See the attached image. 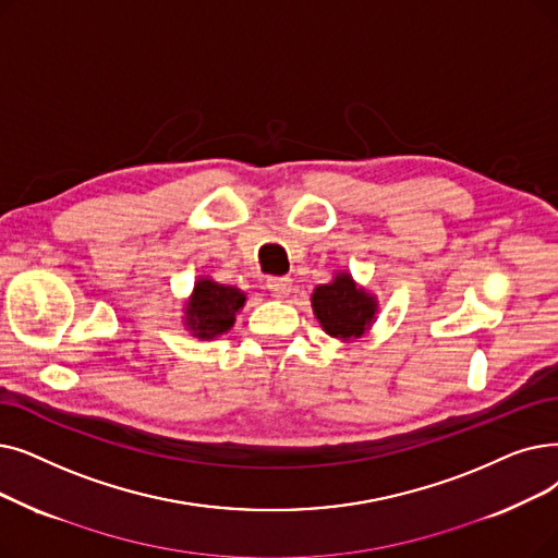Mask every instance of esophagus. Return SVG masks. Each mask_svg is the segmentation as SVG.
Returning a JSON list of instances; mask_svg holds the SVG:
<instances>
[{
    "label": "esophagus",
    "mask_w": 558,
    "mask_h": 558,
    "mask_svg": "<svg viewBox=\"0 0 558 558\" xmlns=\"http://www.w3.org/2000/svg\"><path fill=\"white\" fill-rule=\"evenodd\" d=\"M266 287H269V292H271L274 299H284L289 294V289H292V280L271 276L269 280H266Z\"/></svg>",
    "instance_id": "esophagus-1"
}]
</instances>
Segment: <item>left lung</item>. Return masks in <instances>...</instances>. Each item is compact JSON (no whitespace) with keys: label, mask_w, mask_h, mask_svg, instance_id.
I'll return each instance as SVG.
<instances>
[{"label":"left lung","mask_w":558,"mask_h":558,"mask_svg":"<svg viewBox=\"0 0 558 558\" xmlns=\"http://www.w3.org/2000/svg\"><path fill=\"white\" fill-rule=\"evenodd\" d=\"M310 303L326 335L344 344L365 335L380 310L376 294L357 284L347 271H337L330 282L314 287Z\"/></svg>","instance_id":"8db88e82"}]
</instances>
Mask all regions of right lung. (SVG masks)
Here are the masks:
<instances>
[{
  "label": "right lung",
  "mask_w": 558,
  "mask_h": 558,
  "mask_svg": "<svg viewBox=\"0 0 558 558\" xmlns=\"http://www.w3.org/2000/svg\"><path fill=\"white\" fill-rule=\"evenodd\" d=\"M246 305V292L234 284H221L211 276H201L193 282L191 296L184 301V328L198 339H214L226 335L239 310Z\"/></svg>",
  "instance_id": "right-lung-1"
}]
</instances>
